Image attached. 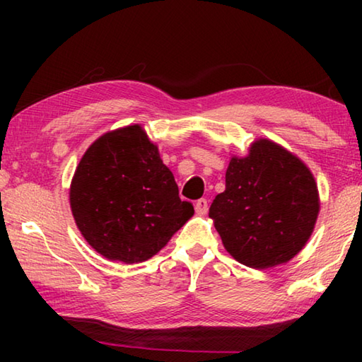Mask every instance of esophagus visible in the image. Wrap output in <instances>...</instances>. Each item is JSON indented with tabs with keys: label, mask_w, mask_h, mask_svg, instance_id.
Listing matches in <instances>:
<instances>
[{
	"label": "esophagus",
	"mask_w": 362,
	"mask_h": 362,
	"mask_svg": "<svg viewBox=\"0 0 362 362\" xmlns=\"http://www.w3.org/2000/svg\"><path fill=\"white\" fill-rule=\"evenodd\" d=\"M207 209H209V203H207V199L201 198L194 203V211L199 214V216H204V214H207Z\"/></svg>",
	"instance_id": "esophagus-1"
}]
</instances>
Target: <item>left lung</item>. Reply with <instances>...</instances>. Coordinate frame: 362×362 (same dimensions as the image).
Instances as JSON below:
<instances>
[{"instance_id": "left-lung-1", "label": "left lung", "mask_w": 362, "mask_h": 362, "mask_svg": "<svg viewBox=\"0 0 362 362\" xmlns=\"http://www.w3.org/2000/svg\"><path fill=\"white\" fill-rule=\"evenodd\" d=\"M320 214V193L310 168L284 146L257 139L246 156H231L225 192L209 217L223 247L243 265H283L305 247Z\"/></svg>"}]
</instances>
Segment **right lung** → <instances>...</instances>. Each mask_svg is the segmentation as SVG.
<instances>
[{
    "instance_id": "add662e5",
    "label": "right lung",
    "mask_w": 362,
    "mask_h": 362,
    "mask_svg": "<svg viewBox=\"0 0 362 362\" xmlns=\"http://www.w3.org/2000/svg\"><path fill=\"white\" fill-rule=\"evenodd\" d=\"M70 207L95 252L129 265L156 255L194 214L140 124L105 132L86 150Z\"/></svg>"
}]
</instances>
